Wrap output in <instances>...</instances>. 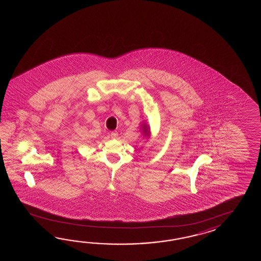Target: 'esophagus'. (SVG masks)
<instances>
[{
	"mask_svg": "<svg viewBox=\"0 0 261 261\" xmlns=\"http://www.w3.org/2000/svg\"><path fill=\"white\" fill-rule=\"evenodd\" d=\"M110 136H111L112 139L117 138V136H118V133H117V132H113V133H111V134H110Z\"/></svg>",
	"mask_w": 261,
	"mask_h": 261,
	"instance_id": "esophagus-1",
	"label": "esophagus"
}]
</instances>
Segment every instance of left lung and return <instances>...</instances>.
<instances>
[{
    "label": "left lung",
    "mask_w": 261,
    "mask_h": 261,
    "mask_svg": "<svg viewBox=\"0 0 261 261\" xmlns=\"http://www.w3.org/2000/svg\"><path fill=\"white\" fill-rule=\"evenodd\" d=\"M141 129H142V134L144 135V137H146V138H150V136H151L150 128L149 126H148L146 123L144 122L142 125H141Z\"/></svg>",
    "instance_id": "1"
}]
</instances>
